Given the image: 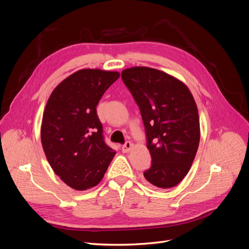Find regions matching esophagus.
<instances>
[{"label":"esophagus","instance_id":"obj_1","mask_svg":"<svg viewBox=\"0 0 249 249\" xmlns=\"http://www.w3.org/2000/svg\"><path fill=\"white\" fill-rule=\"evenodd\" d=\"M132 147V144L130 142H125V144L122 146V151L124 153H128Z\"/></svg>","mask_w":249,"mask_h":249}]
</instances>
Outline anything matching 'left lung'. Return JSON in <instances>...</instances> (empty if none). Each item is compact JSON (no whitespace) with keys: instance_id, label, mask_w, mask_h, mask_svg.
I'll return each mask as SVG.
<instances>
[{"instance_id":"left-lung-1","label":"left lung","mask_w":249,"mask_h":249,"mask_svg":"<svg viewBox=\"0 0 249 249\" xmlns=\"http://www.w3.org/2000/svg\"><path fill=\"white\" fill-rule=\"evenodd\" d=\"M121 77L145 127L152 164L144 177L153 188H173L189 173L199 143L195 99L182 81L150 67H131Z\"/></svg>"}]
</instances>
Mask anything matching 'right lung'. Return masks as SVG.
I'll list each match as a JSON object with an SVG mask.
<instances>
[{"label": "right lung", "instance_id": "obj_1", "mask_svg": "<svg viewBox=\"0 0 249 249\" xmlns=\"http://www.w3.org/2000/svg\"><path fill=\"white\" fill-rule=\"evenodd\" d=\"M119 76L116 71L81 70L61 81L48 100L42 148L54 173L74 190L98 185L116 154L104 141L96 106Z\"/></svg>", "mask_w": 249, "mask_h": 249}]
</instances>
